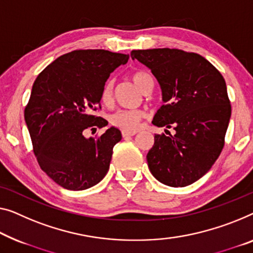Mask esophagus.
<instances>
[{"mask_svg": "<svg viewBox=\"0 0 253 253\" xmlns=\"http://www.w3.org/2000/svg\"><path fill=\"white\" fill-rule=\"evenodd\" d=\"M137 131L136 130H127V129H124L122 131V135L123 137H128V136H134L135 134H136Z\"/></svg>", "mask_w": 253, "mask_h": 253, "instance_id": "esophagus-1", "label": "esophagus"}]
</instances>
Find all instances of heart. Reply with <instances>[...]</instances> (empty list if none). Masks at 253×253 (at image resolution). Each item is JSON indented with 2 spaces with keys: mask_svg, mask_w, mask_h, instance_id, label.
Segmentation results:
<instances>
[{
  "mask_svg": "<svg viewBox=\"0 0 253 253\" xmlns=\"http://www.w3.org/2000/svg\"><path fill=\"white\" fill-rule=\"evenodd\" d=\"M150 75L138 71V73L133 74L131 79H133L134 84L137 86L139 89H143L145 83L148 79H150ZM112 95V83L107 82L103 86L102 92H101V101L103 103H108L111 100ZM143 118V112L139 110H118L111 116L110 122L112 125L117 127L123 128V129L127 130H134L136 129Z\"/></svg>",
  "mask_w": 253,
  "mask_h": 253,
  "instance_id": "1",
  "label": "heart"
}]
</instances>
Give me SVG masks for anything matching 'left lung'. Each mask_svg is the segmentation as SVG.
Instances as JSON below:
<instances>
[{"mask_svg":"<svg viewBox=\"0 0 253 253\" xmlns=\"http://www.w3.org/2000/svg\"><path fill=\"white\" fill-rule=\"evenodd\" d=\"M130 56L148 67L160 85L164 105L152 124L175 129L154 134L146 156L151 174L168 186L193 184L224 148L232 112L225 79L203 56L177 48L134 50Z\"/></svg>","mask_w":253,"mask_h":253,"instance_id":"1","label":"left lung"}]
</instances>
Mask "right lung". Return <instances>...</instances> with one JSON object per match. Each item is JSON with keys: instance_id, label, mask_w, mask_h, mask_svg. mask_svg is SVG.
<instances>
[{"instance_id": "add662e5", "label": "right lung", "mask_w": 253, "mask_h": 253, "mask_svg": "<svg viewBox=\"0 0 253 253\" xmlns=\"http://www.w3.org/2000/svg\"><path fill=\"white\" fill-rule=\"evenodd\" d=\"M128 59L107 50H76L55 59L34 83L25 122L40 167L63 188L86 190L107 175L122 133L112 126L96 139L85 134L108 125L93 112L110 74Z\"/></svg>"}]
</instances>
